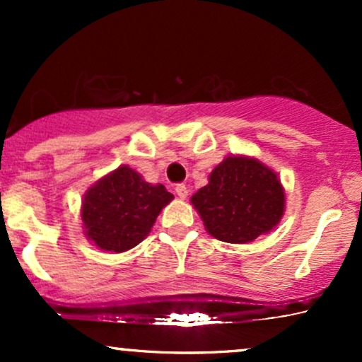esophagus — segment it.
I'll use <instances>...</instances> for the list:
<instances>
[{
    "label": "esophagus",
    "mask_w": 362,
    "mask_h": 362,
    "mask_svg": "<svg viewBox=\"0 0 362 362\" xmlns=\"http://www.w3.org/2000/svg\"><path fill=\"white\" fill-rule=\"evenodd\" d=\"M175 192H177V195H178V197H180V199H185L187 195H189V189H187V187H185L184 184H177Z\"/></svg>",
    "instance_id": "1"
}]
</instances>
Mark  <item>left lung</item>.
<instances>
[{
	"instance_id": "obj_1",
	"label": "left lung",
	"mask_w": 362,
	"mask_h": 362,
	"mask_svg": "<svg viewBox=\"0 0 362 362\" xmlns=\"http://www.w3.org/2000/svg\"><path fill=\"white\" fill-rule=\"evenodd\" d=\"M190 201L206 230L228 243L252 242L271 231L284 213V190L276 173L243 156H230L218 165L209 184Z\"/></svg>"
}]
</instances>
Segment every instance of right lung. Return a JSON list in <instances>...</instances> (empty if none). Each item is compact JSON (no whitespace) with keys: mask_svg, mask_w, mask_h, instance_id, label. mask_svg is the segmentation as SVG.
I'll use <instances>...</instances> for the list:
<instances>
[{"mask_svg":"<svg viewBox=\"0 0 362 362\" xmlns=\"http://www.w3.org/2000/svg\"><path fill=\"white\" fill-rule=\"evenodd\" d=\"M172 199L161 184L151 185L134 170L119 167L85 195L81 218L86 236L102 250L126 252L146 238Z\"/></svg>","mask_w":362,"mask_h":362,"instance_id":"add662e5","label":"right lung"}]
</instances>
